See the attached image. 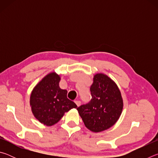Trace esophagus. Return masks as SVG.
Here are the masks:
<instances>
[{
    "instance_id": "34e87169",
    "label": "esophagus",
    "mask_w": 158,
    "mask_h": 158,
    "mask_svg": "<svg viewBox=\"0 0 158 158\" xmlns=\"http://www.w3.org/2000/svg\"><path fill=\"white\" fill-rule=\"evenodd\" d=\"M75 103H76V105H77V106H79L81 105V101H79V100H76L75 101Z\"/></svg>"
}]
</instances>
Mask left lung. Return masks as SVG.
<instances>
[{"label":"left lung","instance_id":"obj_1","mask_svg":"<svg viewBox=\"0 0 158 158\" xmlns=\"http://www.w3.org/2000/svg\"><path fill=\"white\" fill-rule=\"evenodd\" d=\"M91 100L77 108L85 126L93 132L109 129L122 113L123 102L118 87L105 74H96L90 86Z\"/></svg>","mask_w":158,"mask_h":158}]
</instances>
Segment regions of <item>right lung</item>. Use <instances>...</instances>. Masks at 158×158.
<instances>
[{"label":"right lung","mask_w":158,"mask_h":158,"mask_svg":"<svg viewBox=\"0 0 158 158\" xmlns=\"http://www.w3.org/2000/svg\"><path fill=\"white\" fill-rule=\"evenodd\" d=\"M60 80L56 73L48 74L35 86L31 95L30 105L34 116L47 126L56 124L65 112L77 107L67 98L68 91L59 87Z\"/></svg>","instance_id":"1"}]
</instances>
